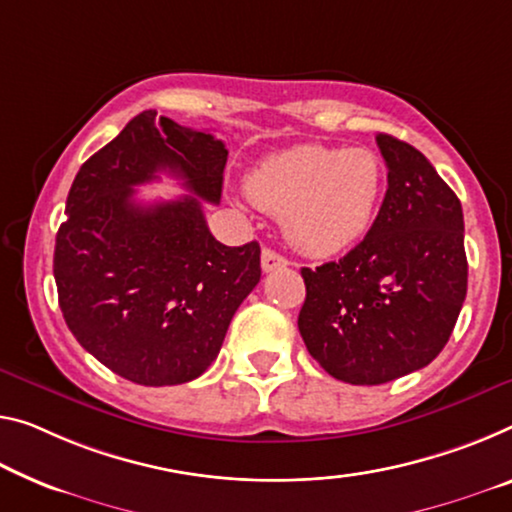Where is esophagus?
Here are the masks:
<instances>
[{
    "label": "esophagus",
    "mask_w": 512,
    "mask_h": 512,
    "mask_svg": "<svg viewBox=\"0 0 512 512\" xmlns=\"http://www.w3.org/2000/svg\"><path fill=\"white\" fill-rule=\"evenodd\" d=\"M261 265H263L265 272H274V270H281V267H286L288 258L281 256L279 251L265 247L263 254H261Z\"/></svg>",
    "instance_id": "esophagus-1"
}]
</instances>
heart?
<instances>
[{
	"label": "heart",
	"instance_id": "heart-1",
	"mask_svg": "<svg viewBox=\"0 0 512 512\" xmlns=\"http://www.w3.org/2000/svg\"><path fill=\"white\" fill-rule=\"evenodd\" d=\"M245 190L256 206L281 215L297 249L329 256L371 229L384 194V162L371 148L295 146L251 169Z\"/></svg>",
	"mask_w": 512,
	"mask_h": 512
}]
</instances>
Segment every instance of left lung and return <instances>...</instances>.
Returning <instances> with one entry per match:
<instances>
[{
  "mask_svg": "<svg viewBox=\"0 0 512 512\" xmlns=\"http://www.w3.org/2000/svg\"><path fill=\"white\" fill-rule=\"evenodd\" d=\"M375 139L389 187L371 231L341 261L302 267L297 327L306 350L350 384H384L428 366L467 295L460 199L414 146L384 132Z\"/></svg>",
  "mask_w": 512,
  "mask_h": 512,
  "instance_id": "left-lung-1",
  "label": "left lung"
}]
</instances>
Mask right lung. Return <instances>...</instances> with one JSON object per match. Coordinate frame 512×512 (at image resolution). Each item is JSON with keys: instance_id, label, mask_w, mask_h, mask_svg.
<instances>
[{"instance_id": "obj_1", "label": "right lung", "mask_w": 512, "mask_h": 512, "mask_svg": "<svg viewBox=\"0 0 512 512\" xmlns=\"http://www.w3.org/2000/svg\"><path fill=\"white\" fill-rule=\"evenodd\" d=\"M224 141L146 109L86 160L54 245L59 306L109 371L144 387L196 380L217 359L242 300L261 281V247H226L201 199H222ZM160 170L192 195L139 204Z\"/></svg>"}]
</instances>
